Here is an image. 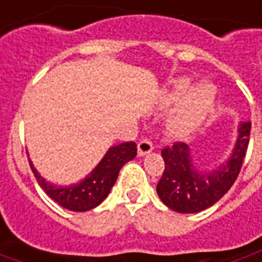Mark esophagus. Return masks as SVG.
Returning a JSON list of instances; mask_svg holds the SVG:
<instances>
[{"mask_svg":"<svg viewBox=\"0 0 262 262\" xmlns=\"http://www.w3.org/2000/svg\"><path fill=\"white\" fill-rule=\"evenodd\" d=\"M154 150V145L149 142V140H140L139 143H138V155L139 157H145V155H148Z\"/></svg>","mask_w":262,"mask_h":262,"instance_id":"obj_1","label":"esophagus"}]
</instances>
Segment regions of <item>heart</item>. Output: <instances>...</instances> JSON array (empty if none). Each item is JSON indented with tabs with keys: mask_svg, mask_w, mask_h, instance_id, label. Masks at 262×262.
Instances as JSON below:
<instances>
[{
	"mask_svg": "<svg viewBox=\"0 0 262 262\" xmlns=\"http://www.w3.org/2000/svg\"><path fill=\"white\" fill-rule=\"evenodd\" d=\"M216 88L212 84H200L194 88L191 78L181 77L164 91L159 101L161 108L178 105L168 120V133L183 139L197 130L204 120L212 114L216 103Z\"/></svg>",
	"mask_w": 262,
	"mask_h": 262,
	"instance_id": "b5f03b06",
	"label": "heart"
}]
</instances>
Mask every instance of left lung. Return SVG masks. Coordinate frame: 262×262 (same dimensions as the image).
Here are the masks:
<instances>
[{"label": "left lung", "instance_id": "obj_1", "mask_svg": "<svg viewBox=\"0 0 262 262\" xmlns=\"http://www.w3.org/2000/svg\"><path fill=\"white\" fill-rule=\"evenodd\" d=\"M251 123H241L229 158L212 169H200L191 145L174 143L161 150L165 162L157 185L162 203L178 213H197L217 203L238 177L249 143Z\"/></svg>", "mask_w": 262, "mask_h": 262}]
</instances>
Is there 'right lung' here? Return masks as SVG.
I'll return each instance as SVG.
<instances>
[{
    "label": "right lung",
    "mask_w": 262,
    "mask_h": 262,
    "mask_svg": "<svg viewBox=\"0 0 262 262\" xmlns=\"http://www.w3.org/2000/svg\"><path fill=\"white\" fill-rule=\"evenodd\" d=\"M136 154L138 148L135 142H124L112 146L85 178L69 185L52 184L39 174V171L33 165L32 159H29V162L39 185L53 202L72 212H86L107 199L110 190L116 184L122 167L135 158Z\"/></svg>",
    "instance_id": "right-lung-1"
}]
</instances>
